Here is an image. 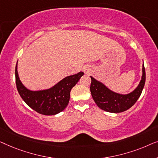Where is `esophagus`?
Instances as JSON below:
<instances>
[{
    "label": "esophagus",
    "mask_w": 158,
    "mask_h": 158,
    "mask_svg": "<svg viewBox=\"0 0 158 158\" xmlns=\"http://www.w3.org/2000/svg\"><path fill=\"white\" fill-rule=\"evenodd\" d=\"M84 71H85V73H87V72H88V71H87V70H85H85H84Z\"/></svg>",
    "instance_id": "obj_1"
}]
</instances>
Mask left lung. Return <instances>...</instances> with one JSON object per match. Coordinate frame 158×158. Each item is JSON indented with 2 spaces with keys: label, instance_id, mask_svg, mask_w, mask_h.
<instances>
[{
  "label": "left lung",
  "instance_id": "8db88e82",
  "mask_svg": "<svg viewBox=\"0 0 158 158\" xmlns=\"http://www.w3.org/2000/svg\"><path fill=\"white\" fill-rule=\"evenodd\" d=\"M145 69L142 67V80L137 88L130 94L122 95L111 91L102 83L90 76V90L96 105L103 111L111 113H120L130 109L137 102L145 83Z\"/></svg>",
  "mask_w": 158,
  "mask_h": 158
}]
</instances>
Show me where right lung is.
Listing matches in <instances>:
<instances>
[{
  "mask_svg": "<svg viewBox=\"0 0 158 158\" xmlns=\"http://www.w3.org/2000/svg\"><path fill=\"white\" fill-rule=\"evenodd\" d=\"M83 74L80 72L64 77L49 89L32 91L28 90L19 79L17 64L15 70L16 88L21 98L37 113L47 116L55 115L65 109L70 101L71 89Z\"/></svg>",
  "mask_w": 158,
  "mask_h": 158,
  "instance_id": "right-lung-1",
  "label": "right lung"
}]
</instances>
